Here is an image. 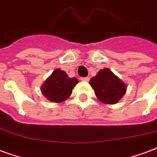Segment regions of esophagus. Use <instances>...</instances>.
I'll list each match as a JSON object with an SVG mask.
<instances>
[{
    "instance_id": "esophagus-1",
    "label": "esophagus",
    "mask_w": 157,
    "mask_h": 157,
    "mask_svg": "<svg viewBox=\"0 0 157 157\" xmlns=\"http://www.w3.org/2000/svg\"><path fill=\"white\" fill-rule=\"evenodd\" d=\"M80 79L82 80V81H86V82H88V81H89V78H88V77H83V78H81Z\"/></svg>"
}]
</instances>
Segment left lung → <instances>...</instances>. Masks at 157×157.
Instances as JSON below:
<instances>
[{
  "instance_id": "left-lung-1",
  "label": "left lung",
  "mask_w": 157,
  "mask_h": 157,
  "mask_svg": "<svg viewBox=\"0 0 157 157\" xmlns=\"http://www.w3.org/2000/svg\"><path fill=\"white\" fill-rule=\"evenodd\" d=\"M97 98L104 103L114 104L126 93L127 87L109 69H101L89 81Z\"/></svg>"
}]
</instances>
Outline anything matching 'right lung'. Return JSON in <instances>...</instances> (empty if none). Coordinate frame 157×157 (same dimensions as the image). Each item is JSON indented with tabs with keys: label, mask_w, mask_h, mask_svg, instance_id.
Wrapping results in <instances>:
<instances>
[{
	"label": "right lung",
	"mask_w": 157,
	"mask_h": 157,
	"mask_svg": "<svg viewBox=\"0 0 157 157\" xmlns=\"http://www.w3.org/2000/svg\"><path fill=\"white\" fill-rule=\"evenodd\" d=\"M78 81L76 78H69L65 72L56 69L44 83L41 92L51 102H60L67 99Z\"/></svg>",
	"instance_id": "obj_1"
}]
</instances>
